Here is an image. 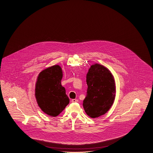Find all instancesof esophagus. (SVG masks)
<instances>
[{"label":"esophagus","mask_w":153,"mask_h":153,"mask_svg":"<svg viewBox=\"0 0 153 153\" xmlns=\"http://www.w3.org/2000/svg\"><path fill=\"white\" fill-rule=\"evenodd\" d=\"M71 102H73V103H75V102H78V100H76V99H72V100H71Z\"/></svg>","instance_id":"obj_1"}]
</instances>
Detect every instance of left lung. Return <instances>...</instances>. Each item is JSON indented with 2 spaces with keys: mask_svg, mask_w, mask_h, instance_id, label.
Wrapping results in <instances>:
<instances>
[{
  "mask_svg": "<svg viewBox=\"0 0 153 153\" xmlns=\"http://www.w3.org/2000/svg\"><path fill=\"white\" fill-rule=\"evenodd\" d=\"M88 86L83 106L88 116L96 118L109 110L116 97V83L108 68L99 63L91 66L86 76Z\"/></svg>",
  "mask_w": 153,
  "mask_h": 153,
  "instance_id": "1",
  "label": "left lung"
}]
</instances>
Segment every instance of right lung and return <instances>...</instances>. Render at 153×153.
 <instances>
[{
  "label": "right lung",
  "instance_id": "right-lung-1",
  "mask_svg": "<svg viewBox=\"0 0 153 153\" xmlns=\"http://www.w3.org/2000/svg\"><path fill=\"white\" fill-rule=\"evenodd\" d=\"M62 76L59 65L46 68L37 76L35 89L36 102L42 112L51 117L59 116L70 102L61 85Z\"/></svg>",
  "mask_w": 153,
  "mask_h": 153
}]
</instances>
